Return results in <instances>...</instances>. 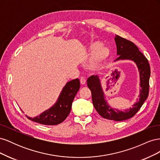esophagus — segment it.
Masks as SVG:
<instances>
[{
    "instance_id": "obj_1",
    "label": "esophagus",
    "mask_w": 160,
    "mask_h": 160,
    "mask_svg": "<svg viewBox=\"0 0 160 160\" xmlns=\"http://www.w3.org/2000/svg\"><path fill=\"white\" fill-rule=\"evenodd\" d=\"M80 83L81 85H85L86 83V79H85V77H81L80 78Z\"/></svg>"
}]
</instances>
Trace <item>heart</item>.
Returning <instances> with one entry per match:
<instances>
[{
    "mask_svg": "<svg viewBox=\"0 0 160 160\" xmlns=\"http://www.w3.org/2000/svg\"><path fill=\"white\" fill-rule=\"evenodd\" d=\"M111 52L107 47L101 46L99 41H93L89 45L88 49V55L90 57L89 67L98 69L110 57Z\"/></svg>",
    "mask_w": 160,
    "mask_h": 160,
    "instance_id": "heart-1",
    "label": "heart"
}]
</instances>
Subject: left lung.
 <instances>
[{"mask_svg":"<svg viewBox=\"0 0 160 160\" xmlns=\"http://www.w3.org/2000/svg\"><path fill=\"white\" fill-rule=\"evenodd\" d=\"M115 41L117 46V54L119 55L115 61L132 60L137 65L140 75V87L142 88L140 89L139 99L133 105V108L122 111L112 108L108 104L105 99L103 91L98 75H92L89 77L88 86L91 91L93 104L98 113L103 118L120 122L133 117L148 98L150 67L147 58L139 51L138 47L133 42L118 35L115 36Z\"/></svg>","mask_w":160,"mask_h":160,"instance_id":"left-lung-1","label":"left lung"}]
</instances>
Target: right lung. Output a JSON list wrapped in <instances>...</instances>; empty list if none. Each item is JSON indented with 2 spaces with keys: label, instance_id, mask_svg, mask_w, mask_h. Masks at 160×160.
Instances as JSON below:
<instances>
[{
  "label": "right lung",
  "instance_id": "add662e5",
  "mask_svg": "<svg viewBox=\"0 0 160 160\" xmlns=\"http://www.w3.org/2000/svg\"><path fill=\"white\" fill-rule=\"evenodd\" d=\"M79 88L80 82L78 79L69 81L52 107L35 118L26 116L28 119L43 125H54L62 123L70 113L72 101Z\"/></svg>",
  "mask_w": 160,
  "mask_h": 160
}]
</instances>
